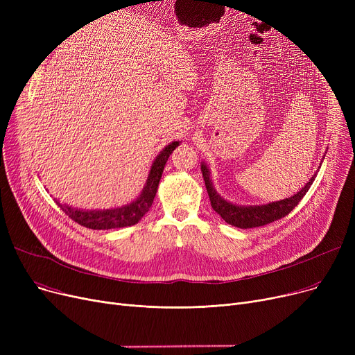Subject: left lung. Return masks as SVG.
<instances>
[{"label": "left lung", "mask_w": 355, "mask_h": 355, "mask_svg": "<svg viewBox=\"0 0 355 355\" xmlns=\"http://www.w3.org/2000/svg\"><path fill=\"white\" fill-rule=\"evenodd\" d=\"M201 173H202L204 182H206V189L210 197L213 210L217 214H220L221 218L226 223H229V225L240 229L260 227L288 216L308 193L309 187L316 177V174H313L312 178L305 184V187L300 193H296L289 198L263 204V206H236V204L229 202L227 200H225L217 194L216 189L213 187V182L210 180L209 168L204 162L201 164Z\"/></svg>", "instance_id": "left-lung-1"}]
</instances>
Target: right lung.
<instances>
[{"mask_svg":"<svg viewBox=\"0 0 355 355\" xmlns=\"http://www.w3.org/2000/svg\"><path fill=\"white\" fill-rule=\"evenodd\" d=\"M180 142L174 141L162 149L151 165V171L148 174V180H146L145 187L142 189V193L135 201L126 204L123 207L107 209V210H80V209H73L67 206V204H62L58 200H55V202H58V206L71 220H74L76 223H79L80 226L87 229L109 230V229L134 226L145 216V213H148V210L151 209L157 190H158V184L164 171V166Z\"/></svg>","mask_w":355,"mask_h":355,"instance_id":"1","label":"right lung"}]
</instances>
